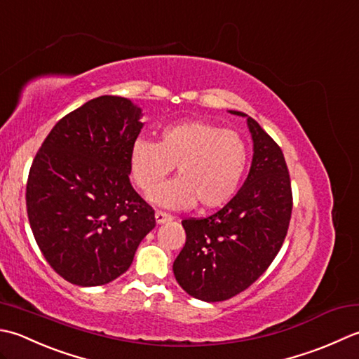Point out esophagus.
<instances>
[{"mask_svg":"<svg viewBox=\"0 0 359 359\" xmlns=\"http://www.w3.org/2000/svg\"><path fill=\"white\" fill-rule=\"evenodd\" d=\"M155 218H156V223H159V224L173 220V217L170 214H167V212H163V210H156Z\"/></svg>","mask_w":359,"mask_h":359,"instance_id":"esophagus-1","label":"esophagus"}]
</instances>
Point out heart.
I'll return each instance as SVG.
<instances>
[{
  "label": "heart",
  "instance_id": "heart-1",
  "mask_svg": "<svg viewBox=\"0 0 359 359\" xmlns=\"http://www.w3.org/2000/svg\"><path fill=\"white\" fill-rule=\"evenodd\" d=\"M250 150L237 131L206 121L165 126L158 142L137 137L130 149L135 186L149 195L177 165L179 178L150 195L165 208L186 209L198 201L203 209L228 204L241 186Z\"/></svg>",
  "mask_w": 359,
  "mask_h": 359
}]
</instances>
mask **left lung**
<instances>
[{
  "instance_id": "1",
  "label": "left lung",
  "mask_w": 359,
  "mask_h": 359,
  "mask_svg": "<svg viewBox=\"0 0 359 359\" xmlns=\"http://www.w3.org/2000/svg\"><path fill=\"white\" fill-rule=\"evenodd\" d=\"M248 127L254 156L243 187L215 214L181 222L186 245L173 262V274L200 301H226L250 288L271 265L288 232L292 192L282 149L257 121L248 118Z\"/></svg>"
}]
</instances>
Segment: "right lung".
Returning a JSON list of instances; mask_svg holds the SVG:
<instances>
[{
  "mask_svg": "<svg viewBox=\"0 0 359 359\" xmlns=\"http://www.w3.org/2000/svg\"><path fill=\"white\" fill-rule=\"evenodd\" d=\"M141 108L100 96L68 113L36 151L26 184L29 223L54 271L80 287L130 268L155 210L128 178Z\"/></svg>",
  "mask_w": 359,
  "mask_h": 359,
  "instance_id": "right-lung-1",
  "label": "right lung"
}]
</instances>
